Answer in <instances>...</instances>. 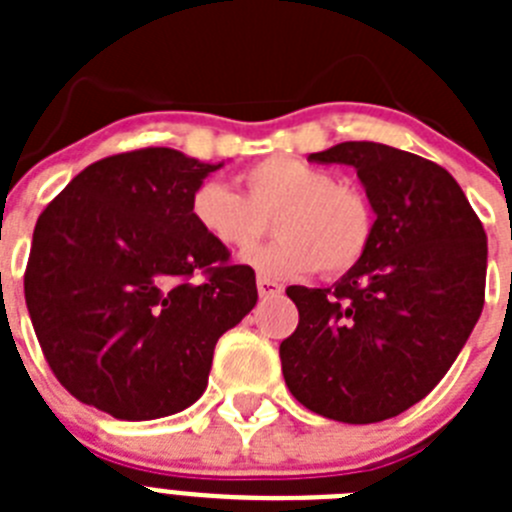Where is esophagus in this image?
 Instances as JSON below:
<instances>
[{"instance_id": "esophagus-1", "label": "esophagus", "mask_w": 512, "mask_h": 512, "mask_svg": "<svg viewBox=\"0 0 512 512\" xmlns=\"http://www.w3.org/2000/svg\"><path fill=\"white\" fill-rule=\"evenodd\" d=\"M256 287H259L261 297H277L282 295V284H277L269 277H256Z\"/></svg>"}]
</instances>
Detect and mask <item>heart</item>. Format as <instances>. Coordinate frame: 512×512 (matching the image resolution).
<instances>
[{"instance_id": "b5f03b06", "label": "heart", "mask_w": 512, "mask_h": 512, "mask_svg": "<svg viewBox=\"0 0 512 512\" xmlns=\"http://www.w3.org/2000/svg\"><path fill=\"white\" fill-rule=\"evenodd\" d=\"M246 197L223 182H202L189 197L194 225L225 251L256 246L274 217L277 241L246 256L269 277L318 269L341 277L364 261L374 241V207L354 184L295 156H269L241 174Z\"/></svg>"}]
</instances>
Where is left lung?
<instances>
[{
	"instance_id": "obj_1",
	"label": "left lung",
	"mask_w": 512,
	"mask_h": 512,
	"mask_svg": "<svg viewBox=\"0 0 512 512\" xmlns=\"http://www.w3.org/2000/svg\"><path fill=\"white\" fill-rule=\"evenodd\" d=\"M310 161L354 166L377 220L341 282L287 287L300 323L279 346L284 382L323 418L379 423L423 400L467 343L485 305L487 235L428 158L348 140Z\"/></svg>"
}]
</instances>
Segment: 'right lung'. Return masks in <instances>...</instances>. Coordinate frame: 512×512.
Listing matches in <instances>:
<instances>
[{"mask_svg": "<svg viewBox=\"0 0 512 512\" xmlns=\"http://www.w3.org/2000/svg\"><path fill=\"white\" fill-rule=\"evenodd\" d=\"M220 166L174 148L117 153L40 212L27 312L51 372L84 405L117 420L189 408L217 338L259 300L251 266L233 264L189 215L197 184Z\"/></svg>", "mask_w": 512, "mask_h": 512, "instance_id": "right-lung-1", "label": "right lung"}]
</instances>
